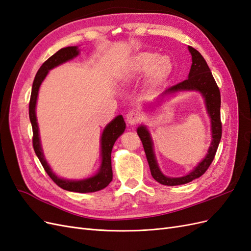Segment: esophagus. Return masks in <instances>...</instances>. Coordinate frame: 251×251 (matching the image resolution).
I'll use <instances>...</instances> for the list:
<instances>
[{"label": "esophagus", "mask_w": 251, "mask_h": 251, "mask_svg": "<svg viewBox=\"0 0 251 251\" xmlns=\"http://www.w3.org/2000/svg\"><path fill=\"white\" fill-rule=\"evenodd\" d=\"M127 124L130 125H136L141 120V114L137 110H131L128 111L126 115Z\"/></svg>", "instance_id": "esophagus-1"}]
</instances>
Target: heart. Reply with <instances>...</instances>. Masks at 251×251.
I'll return each mask as SVG.
<instances>
[{"label":"heart","mask_w":251,"mask_h":251,"mask_svg":"<svg viewBox=\"0 0 251 251\" xmlns=\"http://www.w3.org/2000/svg\"><path fill=\"white\" fill-rule=\"evenodd\" d=\"M173 71V64L168 57H159L157 53L144 52L136 55L128 64L125 77L135 78L150 72V81L159 85L170 77Z\"/></svg>","instance_id":"obj_1"}]
</instances>
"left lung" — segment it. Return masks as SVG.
Here are the masks:
<instances>
[{
  "instance_id": "obj_1",
  "label": "left lung",
  "mask_w": 251,
  "mask_h": 251,
  "mask_svg": "<svg viewBox=\"0 0 251 251\" xmlns=\"http://www.w3.org/2000/svg\"><path fill=\"white\" fill-rule=\"evenodd\" d=\"M188 50L192 54L193 64L191 67V71L188 74V78L181 81L177 85H175L169 89H166L161 94L162 96L168 95L174 92H177L180 90H197L200 91L205 98V103H206L207 112L211 118V132H212V141L210 148L208 150V154L205 157L202 162L199 163L197 168L189 173L184 177L180 178H169L165 177L164 175L159 170L154 151L153 143L150 137V134L146 126H139L137 130V134L142 142V146L146 151L148 162L150 165L151 174L153 178L163 185H181L188 183L197 178L201 177L202 175L207 171L209 165L216 156L217 150L219 147L220 140L222 136V123H221V114H220V107H221V95H220V90L217 82L212 76L210 69L208 68L204 57L200 54L199 51L195 48L188 46Z\"/></svg>"
}]
</instances>
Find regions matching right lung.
Returning a JSON list of instances; mask_svg holds the SVG:
<instances>
[{
    "instance_id": "1",
    "label": "right lung",
    "mask_w": 251,
    "mask_h": 251,
    "mask_svg": "<svg viewBox=\"0 0 251 251\" xmlns=\"http://www.w3.org/2000/svg\"><path fill=\"white\" fill-rule=\"evenodd\" d=\"M76 55H78L77 47L62 48L56 53H54L52 56H50L46 62L41 66L33 80L31 96H30V101H29V118H30V121H31V126H32V132H33L32 144H33L34 151L37 158L40 159L44 170L46 171L48 176L53 180V182H54V183L59 187H62L63 189H66V191H69V192L93 193L107 187L110 182L112 181L113 173H112V164H111V153H112L114 143H115L116 139L119 137V136L124 133L126 128V123L123 116L119 115L115 119H113L107 126V127L104 128V131L102 133V136H101L102 162H101L100 172H98L93 177L85 179V180H80V181H69V180L60 179L52 173L46 160L44 159V155H43L41 143H40V137H39V127H37L36 116H35V103H36L37 93H39L41 83L44 80V78L46 77L48 71L51 70L52 68L67 62V60L72 59Z\"/></svg>"
}]
</instances>
